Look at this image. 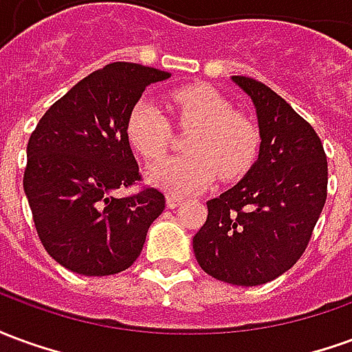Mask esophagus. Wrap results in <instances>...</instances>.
<instances>
[{
  "label": "esophagus",
  "mask_w": 352,
  "mask_h": 352,
  "mask_svg": "<svg viewBox=\"0 0 352 352\" xmlns=\"http://www.w3.org/2000/svg\"><path fill=\"white\" fill-rule=\"evenodd\" d=\"M166 204H168L169 209H175L183 204V198L181 196H173V194H169L168 198H166Z\"/></svg>",
  "instance_id": "obj_1"
}]
</instances>
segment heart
<instances>
[{"instance_id":"obj_1","label":"heart","mask_w":352,"mask_h":352,"mask_svg":"<svg viewBox=\"0 0 352 352\" xmlns=\"http://www.w3.org/2000/svg\"><path fill=\"white\" fill-rule=\"evenodd\" d=\"M171 107L181 124H192L186 154L166 158L148 169V181L162 190L186 196L207 188L221 173L236 179L249 171L260 146L258 128L236 113L228 100L206 85H192L171 94ZM169 124L153 101L139 100L126 118V138L146 160L168 151Z\"/></svg>"}]
</instances>
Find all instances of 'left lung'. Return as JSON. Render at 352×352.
Masks as SVG:
<instances>
[{"mask_svg":"<svg viewBox=\"0 0 352 352\" xmlns=\"http://www.w3.org/2000/svg\"><path fill=\"white\" fill-rule=\"evenodd\" d=\"M232 80L256 109L258 160L207 201L192 247L211 277L256 287L288 272L305 251L326 204L328 162L317 131L272 88L241 75Z\"/></svg>","mask_w":352,"mask_h":352,"instance_id":"8db88e82","label":"left lung"}]
</instances>
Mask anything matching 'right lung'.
<instances>
[{
  "instance_id": "obj_1",
  "label": "right lung",
  "mask_w": 352,
  "mask_h": 352,
  "mask_svg": "<svg viewBox=\"0 0 352 352\" xmlns=\"http://www.w3.org/2000/svg\"><path fill=\"white\" fill-rule=\"evenodd\" d=\"M171 77L115 62L77 82L43 115L28 141L24 192L43 247L69 272L103 277L128 270L166 207L145 188L113 192L141 179L126 138V118L153 82Z\"/></svg>"
}]
</instances>
